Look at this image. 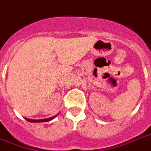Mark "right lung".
<instances>
[{"instance_id": "right-lung-1", "label": "right lung", "mask_w": 151, "mask_h": 151, "mask_svg": "<svg viewBox=\"0 0 151 151\" xmlns=\"http://www.w3.org/2000/svg\"><path fill=\"white\" fill-rule=\"evenodd\" d=\"M58 116V114L56 115V116H52V117H50V118L48 119H28V118H24L27 121H29L30 122H49V121H51L52 119H55L56 116Z\"/></svg>"}]
</instances>
